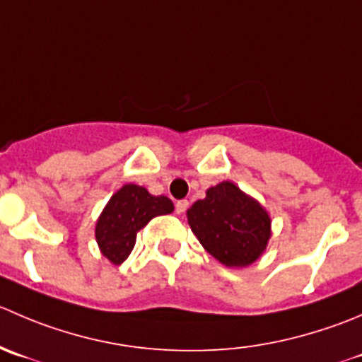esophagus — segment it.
Wrapping results in <instances>:
<instances>
[{
    "label": "esophagus",
    "instance_id": "obj_1",
    "mask_svg": "<svg viewBox=\"0 0 362 362\" xmlns=\"http://www.w3.org/2000/svg\"><path fill=\"white\" fill-rule=\"evenodd\" d=\"M187 206H189L187 199H178V202L175 203V210H177V214H184L185 210H187Z\"/></svg>",
    "mask_w": 362,
    "mask_h": 362
}]
</instances>
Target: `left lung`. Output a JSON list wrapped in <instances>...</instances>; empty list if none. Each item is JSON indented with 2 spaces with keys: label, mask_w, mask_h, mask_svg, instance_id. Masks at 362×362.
<instances>
[{
  "label": "left lung",
  "mask_w": 362,
  "mask_h": 362,
  "mask_svg": "<svg viewBox=\"0 0 362 362\" xmlns=\"http://www.w3.org/2000/svg\"><path fill=\"white\" fill-rule=\"evenodd\" d=\"M199 244L226 267H247L265 251L270 217L255 198L233 182H221L187 210Z\"/></svg>",
  "instance_id": "1"
}]
</instances>
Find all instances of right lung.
<instances>
[{
  "instance_id": "right-lung-1",
  "label": "right lung",
  "mask_w": 362,
  "mask_h": 362,
  "mask_svg": "<svg viewBox=\"0 0 362 362\" xmlns=\"http://www.w3.org/2000/svg\"><path fill=\"white\" fill-rule=\"evenodd\" d=\"M173 212V202L166 196H152L145 187L125 184L104 206L95 226L100 252L115 265L127 259L134 249L136 235L157 216Z\"/></svg>"
}]
</instances>
